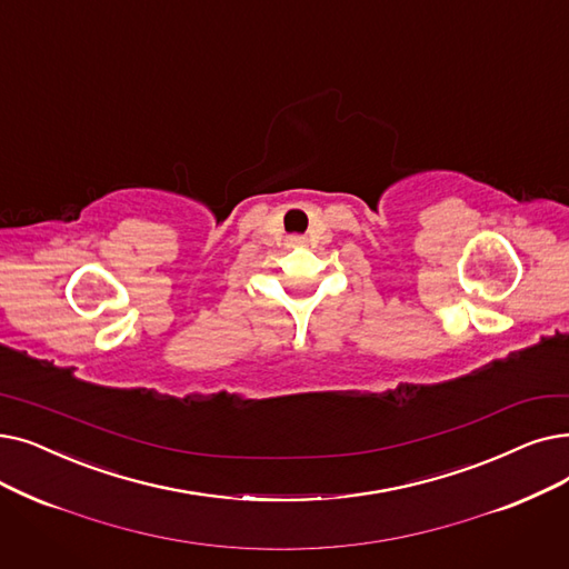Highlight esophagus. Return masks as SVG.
<instances>
[{
	"label": "esophagus",
	"instance_id": "esophagus-1",
	"mask_svg": "<svg viewBox=\"0 0 569 569\" xmlns=\"http://www.w3.org/2000/svg\"><path fill=\"white\" fill-rule=\"evenodd\" d=\"M286 243H288V246H302V243H305V237H300V234H292V237H288V239H286Z\"/></svg>",
	"mask_w": 569,
	"mask_h": 569
}]
</instances>
